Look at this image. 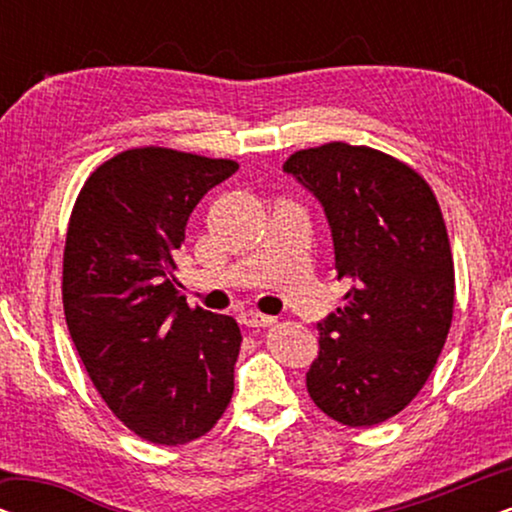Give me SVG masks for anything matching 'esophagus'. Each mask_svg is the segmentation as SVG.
Masks as SVG:
<instances>
[{
	"instance_id": "34e87169",
	"label": "esophagus",
	"mask_w": 512,
	"mask_h": 512,
	"mask_svg": "<svg viewBox=\"0 0 512 512\" xmlns=\"http://www.w3.org/2000/svg\"><path fill=\"white\" fill-rule=\"evenodd\" d=\"M275 317H268V314H261V312H242L240 314V324L242 326H270V324H275Z\"/></svg>"
}]
</instances>
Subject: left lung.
<instances>
[{
  "label": "left lung",
  "instance_id": "left-lung-1",
  "mask_svg": "<svg viewBox=\"0 0 512 512\" xmlns=\"http://www.w3.org/2000/svg\"><path fill=\"white\" fill-rule=\"evenodd\" d=\"M284 170L317 195L349 289L319 328L307 394L345 426L382 424L429 380L454 314V261L436 193L408 163L328 142Z\"/></svg>",
  "mask_w": 512,
  "mask_h": 512
}]
</instances>
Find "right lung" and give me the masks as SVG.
I'll use <instances>...</instances> for the list:
<instances>
[{
	"label": "right lung",
	"mask_w": 512,
	"mask_h": 512,
	"mask_svg": "<svg viewBox=\"0 0 512 512\" xmlns=\"http://www.w3.org/2000/svg\"><path fill=\"white\" fill-rule=\"evenodd\" d=\"M237 167L165 146L128 149L90 174L69 216V335L107 408L149 443L205 436L233 398L240 326L188 307L174 256L202 195Z\"/></svg>",
	"instance_id": "add662e5"
}]
</instances>
